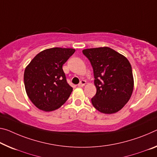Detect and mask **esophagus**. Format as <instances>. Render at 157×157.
Wrapping results in <instances>:
<instances>
[{"label": "esophagus", "instance_id": "esophagus-1", "mask_svg": "<svg viewBox=\"0 0 157 157\" xmlns=\"http://www.w3.org/2000/svg\"><path fill=\"white\" fill-rule=\"evenodd\" d=\"M85 84H86V81L85 80H82L80 82V83L78 84V86H79V87H83V86L85 85Z\"/></svg>", "mask_w": 157, "mask_h": 157}]
</instances>
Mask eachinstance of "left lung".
I'll return each mask as SVG.
<instances>
[{"label":"left lung","instance_id":"left-lung-1","mask_svg":"<svg viewBox=\"0 0 157 157\" xmlns=\"http://www.w3.org/2000/svg\"><path fill=\"white\" fill-rule=\"evenodd\" d=\"M82 52L94 70L97 91L91 98L92 105L102 113H117L128 103L133 91L130 62L108 47L85 49Z\"/></svg>","mask_w":157,"mask_h":157}]
</instances>
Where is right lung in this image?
Here are the masks:
<instances>
[{
    "mask_svg": "<svg viewBox=\"0 0 157 157\" xmlns=\"http://www.w3.org/2000/svg\"><path fill=\"white\" fill-rule=\"evenodd\" d=\"M75 49L53 47L38 53L26 67L24 74L27 96L34 105L44 112L60 108L73 88L67 83L62 66Z\"/></svg>",
    "mask_w": 157,
    "mask_h": 157,
    "instance_id": "add662e5",
    "label": "right lung"
}]
</instances>
